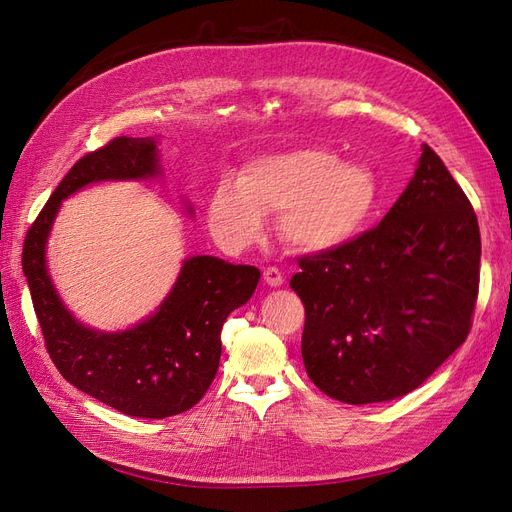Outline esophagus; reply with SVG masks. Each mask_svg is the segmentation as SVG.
<instances>
[{"mask_svg": "<svg viewBox=\"0 0 512 512\" xmlns=\"http://www.w3.org/2000/svg\"><path fill=\"white\" fill-rule=\"evenodd\" d=\"M264 283H267L269 288H279V285L283 283V275H281V271H279V269H275V267H271V269L264 271Z\"/></svg>", "mask_w": 512, "mask_h": 512, "instance_id": "esophagus-1", "label": "esophagus"}]
</instances>
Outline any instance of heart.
<instances>
[{"label": "heart", "instance_id": "b5f03b06", "mask_svg": "<svg viewBox=\"0 0 512 512\" xmlns=\"http://www.w3.org/2000/svg\"><path fill=\"white\" fill-rule=\"evenodd\" d=\"M380 206L374 170L323 147H298L245 163L239 182L220 180L208 203L212 233L229 248H248L279 214V233L294 250L321 254L357 239Z\"/></svg>", "mask_w": 512, "mask_h": 512}]
</instances>
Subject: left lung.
I'll return each instance as SVG.
<instances>
[{
  "label": "left lung",
  "mask_w": 512,
  "mask_h": 512,
  "mask_svg": "<svg viewBox=\"0 0 512 512\" xmlns=\"http://www.w3.org/2000/svg\"><path fill=\"white\" fill-rule=\"evenodd\" d=\"M479 262L473 206L422 145L410 185L376 229L300 258L290 288L306 311V374L351 405L412 393L466 340Z\"/></svg>",
  "instance_id": "1"
}]
</instances>
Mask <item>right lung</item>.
I'll list each match as a JSON object with an SVG mask.
<instances>
[{
    "label": "right lung",
    "instance_id": "1",
    "mask_svg": "<svg viewBox=\"0 0 512 512\" xmlns=\"http://www.w3.org/2000/svg\"><path fill=\"white\" fill-rule=\"evenodd\" d=\"M159 138L111 140L81 157L27 233L23 273L46 349L79 391L134 418H168L206 395L220 363V330L248 302L260 271L216 256H189L157 309L126 330L105 332L79 321L60 298L48 269V239L63 201L96 182L161 180ZM187 216L195 210L180 199Z\"/></svg>",
    "mask_w": 512,
    "mask_h": 512
}]
</instances>
